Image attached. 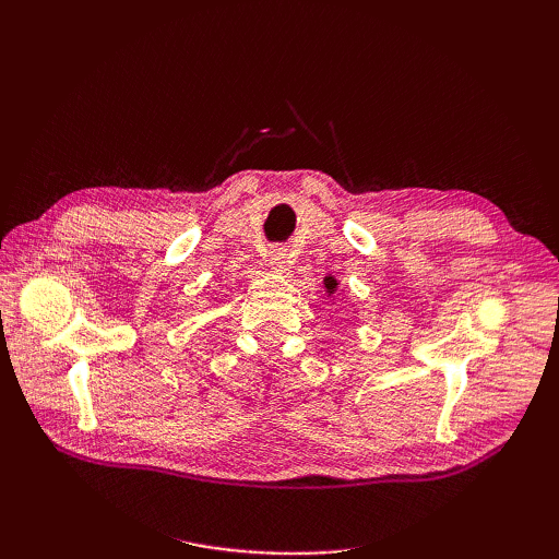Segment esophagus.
Segmentation results:
<instances>
[{"label": "esophagus", "mask_w": 559, "mask_h": 559, "mask_svg": "<svg viewBox=\"0 0 559 559\" xmlns=\"http://www.w3.org/2000/svg\"><path fill=\"white\" fill-rule=\"evenodd\" d=\"M289 253H286V249H275L273 253H270V265H273L275 270H284L286 265H289Z\"/></svg>", "instance_id": "34e87169"}]
</instances>
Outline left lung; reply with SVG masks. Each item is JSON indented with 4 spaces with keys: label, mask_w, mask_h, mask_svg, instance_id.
<instances>
[{
    "label": "left lung",
    "mask_w": 559,
    "mask_h": 559,
    "mask_svg": "<svg viewBox=\"0 0 559 559\" xmlns=\"http://www.w3.org/2000/svg\"><path fill=\"white\" fill-rule=\"evenodd\" d=\"M335 284H337V282H335L333 277H329V280H326V292H329V294H333V292H335Z\"/></svg>",
    "instance_id": "obj_1"
}]
</instances>
